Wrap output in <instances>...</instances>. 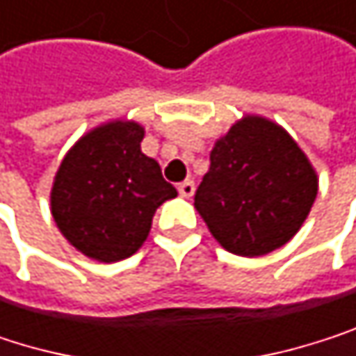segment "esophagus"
I'll return each mask as SVG.
<instances>
[{"mask_svg": "<svg viewBox=\"0 0 356 356\" xmlns=\"http://www.w3.org/2000/svg\"><path fill=\"white\" fill-rule=\"evenodd\" d=\"M177 190H179V194L184 196V198H192L194 196V190H196V186H194V181H184V184H179L177 186Z\"/></svg>", "mask_w": 356, "mask_h": 356, "instance_id": "34e87169", "label": "esophagus"}]
</instances>
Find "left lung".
<instances>
[{
  "mask_svg": "<svg viewBox=\"0 0 356 356\" xmlns=\"http://www.w3.org/2000/svg\"><path fill=\"white\" fill-rule=\"evenodd\" d=\"M317 198V172L277 122L248 114L211 152L194 207L215 240L240 257L288 244Z\"/></svg>",
  "mask_w": 356,
  "mask_h": 356,
  "instance_id": "8db88e82",
  "label": "left lung"
}]
</instances>
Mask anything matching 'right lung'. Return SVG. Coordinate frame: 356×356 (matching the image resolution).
I'll return each instance as SVG.
<instances>
[{"mask_svg":"<svg viewBox=\"0 0 356 356\" xmlns=\"http://www.w3.org/2000/svg\"><path fill=\"white\" fill-rule=\"evenodd\" d=\"M143 127L110 120L85 133L64 156L51 188V215L85 257L116 263L145 242L156 209L175 198L160 164L141 152Z\"/></svg>","mask_w":356,"mask_h":356,"instance_id":"obj_1","label":"right lung"}]
</instances>
